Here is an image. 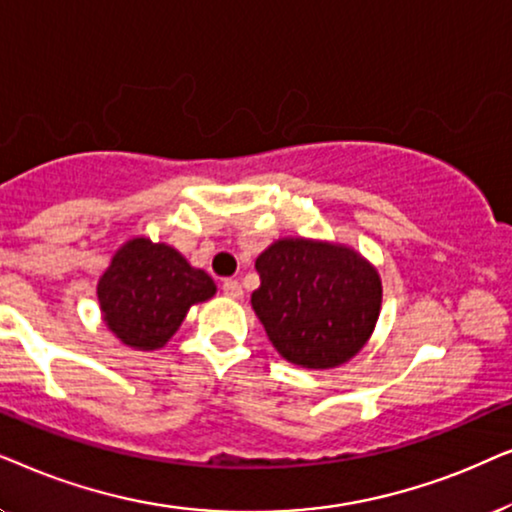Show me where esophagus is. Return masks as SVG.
<instances>
[{"label":"esophagus","mask_w":512,"mask_h":512,"mask_svg":"<svg viewBox=\"0 0 512 512\" xmlns=\"http://www.w3.org/2000/svg\"><path fill=\"white\" fill-rule=\"evenodd\" d=\"M222 290H224V295L231 297V299H241L243 297V285L234 281V278H227V281L222 283Z\"/></svg>","instance_id":"obj_1"}]
</instances>
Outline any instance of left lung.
Here are the masks:
<instances>
[{"instance_id": "8db88e82", "label": "left lung", "mask_w": 512, "mask_h": 512, "mask_svg": "<svg viewBox=\"0 0 512 512\" xmlns=\"http://www.w3.org/2000/svg\"><path fill=\"white\" fill-rule=\"evenodd\" d=\"M252 309L290 363L330 370L363 349L381 309L379 274L344 245L283 238L257 257Z\"/></svg>"}]
</instances>
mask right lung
Returning <instances> with one entry per match:
<instances>
[{
  "label": "right lung",
  "mask_w": 512,
  "mask_h": 512,
  "mask_svg": "<svg viewBox=\"0 0 512 512\" xmlns=\"http://www.w3.org/2000/svg\"><path fill=\"white\" fill-rule=\"evenodd\" d=\"M215 295L206 271L189 267L175 248L133 238L112 257L98 283L102 318L121 342L140 351L161 349L189 306Z\"/></svg>",
  "instance_id": "add662e5"
}]
</instances>
